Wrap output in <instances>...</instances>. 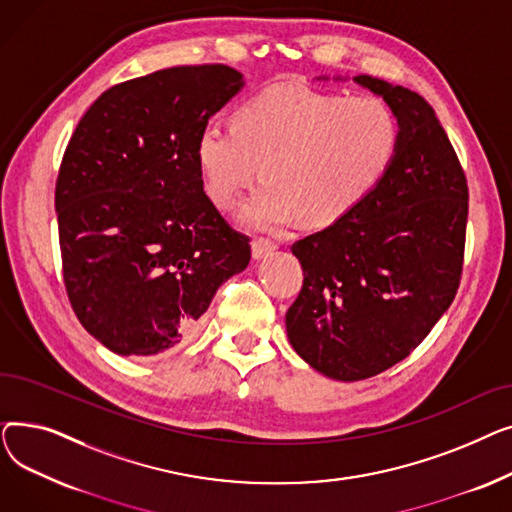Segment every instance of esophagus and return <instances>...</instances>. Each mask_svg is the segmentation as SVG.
<instances>
[{
    "mask_svg": "<svg viewBox=\"0 0 512 512\" xmlns=\"http://www.w3.org/2000/svg\"><path fill=\"white\" fill-rule=\"evenodd\" d=\"M274 249H276V247H274V242L265 240V238H255V240L251 242V255H253V259H255V261H259V259L267 257V255H270Z\"/></svg>",
    "mask_w": 512,
    "mask_h": 512,
    "instance_id": "esophagus-1",
    "label": "esophagus"
}]
</instances>
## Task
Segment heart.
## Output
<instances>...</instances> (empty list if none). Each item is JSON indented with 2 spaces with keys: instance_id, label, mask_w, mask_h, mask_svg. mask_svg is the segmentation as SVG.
<instances>
[{
  "instance_id": "b5f03b06",
  "label": "heart",
  "mask_w": 512,
  "mask_h": 512,
  "mask_svg": "<svg viewBox=\"0 0 512 512\" xmlns=\"http://www.w3.org/2000/svg\"><path fill=\"white\" fill-rule=\"evenodd\" d=\"M398 139L396 114L378 97L270 87L242 103L234 122H205L197 159L220 207L234 205L261 164L265 180L242 203V224L280 230L299 220L324 228L375 191Z\"/></svg>"
}]
</instances>
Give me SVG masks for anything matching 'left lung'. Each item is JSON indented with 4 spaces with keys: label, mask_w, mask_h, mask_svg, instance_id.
<instances>
[{
    "label": "left lung",
    "mask_w": 512,
    "mask_h": 512,
    "mask_svg": "<svg viewBox=\"0 0 512 512\" xmlns=\"http://www.w3.org/2000/svg\"><path fill=\"white\" fill-rule=\"evenodd\" d=\"M396 114L384 180L340 222L292 245L303 288L286 313L294 351L340 382L373 378L411 355L461 284L469 188L434 107L359 74Z\"/></svg>",
    "instance_id": "8db88e82"
}]
</instances>
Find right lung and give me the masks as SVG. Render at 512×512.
<instances>
[{
	"label": "right lung",
	"instance_id": "add662e5",
	"mask_svg": "<svg viewBox=\"0 0 512 512\" xmlns=\"http://www.w3.org/2000/svg\"><path fill=\"white\" fill-rule=\"evenodd\" d=\"M242 87L224 64L157 70L101 93L72 134L56 182L64 284L116 355L176 351L249 265V236L205 195L197 159L203 124Z\"/></svg>",
	"mask_w": 512,
	"mask_h": 512
}]
</instances>
